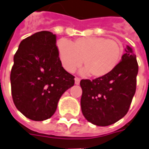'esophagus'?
Masks as SVG:
<instances>
[{"label": "esophagus", "instance_id": "obj_1", "mask_svg": "<svg viewBox=\"0 0 149 149\" xmlns=\"http://www.w3.org/2000/svg\"><path fill=\"white\" fill-rule=\"evenodd\" d=\"M80 81H81V79H80L79 77H75V84L76 85H78L80 83Z\"/></svg>", "mask_w": 149, "mask_h": 149}]
</instances>
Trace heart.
Instances as JSON below:
<instances>
[{"label": "heart", "instance_id": "1", "mask_svg": "<svg viewBox=\"0 0 149 149\" xmlns=\"http://www.w3.org/2000/svg\"><path fill=\"white\" fill-rule=\"evenodd\" d=\"M60 63L67 72H73L82 63V74H91L94 77H103L116 69L123 55L120 42L104 37H82L68 42H58Z\"/></svg>", "mask_w": 149, "mask_h": 149}]
</instances>
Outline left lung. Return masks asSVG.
Listing matches in <instances>:
<instances>
[{
	"mask_svg": "<svg viewBox=\"0 0 149 149\" xmlns=\"http://www.w3.org/2000/svg\"><path fill=\"white\" fill-rule=\"evenodd\" d=\"M139 66L130 46L116 68L110 74L80 81L82 89L81 107L91 124L108 126L125 116L135 94Z\"/></svg>",
	"mask_w": 149,
	"mask_h": 149,
	"instance_id": "1",
	"label": "left lung"
}]
</instances>
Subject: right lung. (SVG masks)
I'll return each mask as SVG.
<instances>
[{"label": "right lung", "mask_w": 149, "mask_h": 149, "mask_svg": "<svg viewBox=\"0 0 149 149\" xmlns=\"http://www.w3.org/2000/svg\"><path fill=\"white\" fill-rule=\"evenodd\" d=\"M74 76L62 67L56 35L49 31L23 39L10 72L15 105L24 116L45 120L55 113L60 97L74 85Z\"/></svg>", "instance_id": "1"}]
</instances>
